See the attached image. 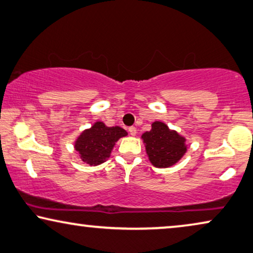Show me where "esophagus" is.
I'll use <instances>...</instances> for the list:
<instances>
[{"mask_svg":"<svg viewBox=\"0 0 253 253\" xmlns=\"http://www.w3.org/2000/svg\"><path fill=\"white\" fill-rule=\"evenodd\" d=\"M129 133L131 135H135V134H137V129H135L134 126H130L129 127Z\"/></svg>","mask_w":253,"mask_h":253,"instance_id":"esophagus-1","label":"esophagus"}]
</instances>
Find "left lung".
Segmentation results:
<instances>
[{
	"label": "left lung",
	"mask_w": 253,
	"mask_h": 253,
	"mask_svg": "<svg viewBox=\"0 0 253 253\" xmlns=\"http://www.w3.org/2000/svg\"><path fill=\"white\" fill-rule=\"evenodd\" d=\"M149 161L156 168H169L186 153L185 138L170 130L162 122H154L152 130L141 135Z\"/></svg>",
	"instance_id": "obj_1"
}]
</instances>
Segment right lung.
<instances>
[{
	"mask_svg": "<svg viewBox=\"0 0 253 253\" xmlns=\"http://www.w3.org/2000/svg\"><path fill=\"white\" fill-rule=\"evenodd\" d=\"M124 135H126V131L122 127L106 126L102 122H96L78 138L75 149L84 162L98 166L108 159L115 142Z\"/></svg>",
	"mask_w": 253,
	"mask_h": 253,
	"instance_id": "add662e5",
	"label": "right lung"
}]
</instances>
